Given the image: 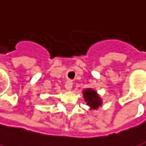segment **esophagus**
Returning <instances> with one entry per match:
<instances>
[{
  "label": "esophagus",
  "instance_id": "34e87169",
  "mask_svg": "<svg viewBox=\"0 0 146 146\" xmlns=\"http://www.w3.org/2000/svg\"><path fill=\"white\" fill-rule=\"evenodd\" d=\"M65 87H66V89L70 91L72 89V82L71 80H67L65 84Z\"/></svg>",
  "mask_w": 146,
  "mask_h": 146
}]
</instances>
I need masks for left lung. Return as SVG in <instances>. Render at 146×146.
<instances>
[{
    "label": "left lung",
    "instance_id": "obj_1",
    "mask_svg": "<svg viewBox=\"0 0 146 146\" xmlns=\"http://www.w3.org/2000/svg\"><path fill=\"white\" fill-rule=\"evenodd\" d=\"M84 99L87 102V104L89 105L92 110L98 109L99 106L102 105V101L96 94V92L92 89H87L84 91Z\"/></svg>",
    "mask_w": 146,
    "mask_h": 146
}]
</instances>
